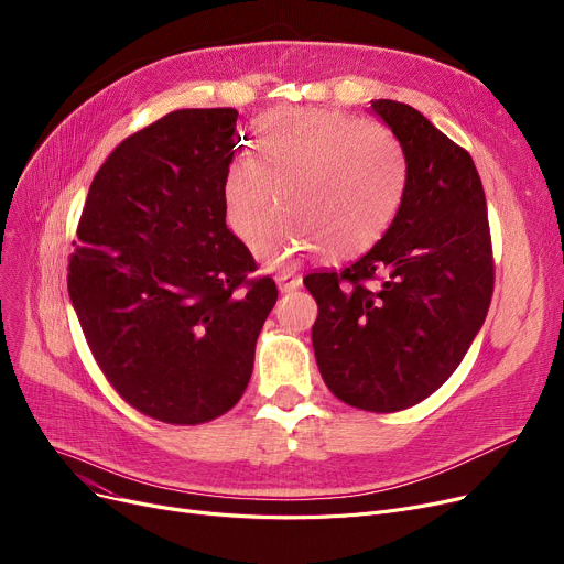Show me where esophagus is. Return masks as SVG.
Returning a JSON list of instances; mask_svg holds the SVG:
<instances>
[{
    "label": "esophagus",
    "mask_w": 564,
    "mask_h": 564,
    "mask_svg": "<svg viewBox=\"0 0 564 564\" xmlns=\"http://www.w3.org/2000/svg\"><path fill=\"white\" fill-rule=\"evenodd\" d=\"M276 283H279L281 292H294L302 288V279L297 274H290V272H279Z\"/></svg>",
    "instance_id": "1"
}]
</instances>
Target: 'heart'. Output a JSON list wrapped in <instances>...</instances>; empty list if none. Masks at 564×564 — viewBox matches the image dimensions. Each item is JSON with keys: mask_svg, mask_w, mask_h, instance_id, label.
Listing matches in <instances>:
<instances>
[{"mask_svg": "<svg viewBox=\"0 0 564 564\" xmlns=\"http://www.w3.org/2000/svg\"><path fill=\"white\" fill-rule=\"evenodd\" d=\"M256 145L258 155L230 160L224 205L232 232L253 242L280 192L284 210L256 242L270 262L306 247L357 258L395 219L406 162L387 126L343 111L274 109L258 121Z\"/></svg>", "mask_w": 564, "mask_h": 564, "instance_id": "heart-1", "label": "heart"}]
</instances>
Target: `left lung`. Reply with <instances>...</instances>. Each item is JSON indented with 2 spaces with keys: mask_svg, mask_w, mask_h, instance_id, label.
Wrapping results in <instances>:
<instances>
[{
  "mask_svg": "<svg viewBox=\"0 0 564 564\" xmlns=\"http://www.w3.org/2000/svg\"><path fill=\"white\" fill-rule=\"evenodd\" d=\"M398 137L406 183L381 240L345 270L313 272L311 340L329 391L393 413L430 398L462 364L494 294L482 181L466 148L413 107L375 100Z\"/></svg>",
  "mask_w": 564,
  "mask_h": 564,
  "instance_id": "obj_1",
  "label": "left lung"
}]
</instances>
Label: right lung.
<instances>
[{
  "mask_svg": "<svg viewBox=\"0 0 564 564\" xmlns=\"http://www.w3.org/2000/svg\"><path fill=\"white\" fill-rule=\"evenodd\" d=\"M237 111L177 109L118 143L96 173L68 294L109 387L143 416L210 423L240 402L274 279L226 226Z\"/></svg>",
  "mask_w": 564,
  "mask_h": 564,
  "instance_id": "obj_1",
  "label": "right lung"
}]
</instances>
